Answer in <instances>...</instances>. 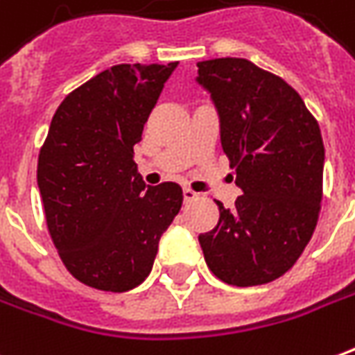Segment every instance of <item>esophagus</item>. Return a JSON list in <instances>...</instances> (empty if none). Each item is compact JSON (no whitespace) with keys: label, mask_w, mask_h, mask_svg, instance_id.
I'll return each instance as SVG.
<instances>
[{"label":"esophagus","mask_w":355,"mask_h":355,"mask_svg":"<svg viewBox=\"0 0 355 355\" xmlns=\"http://www.w3.org/2000/svg\"><path fill=\"white\" fill-rule=\"evenodd\" d=\"M182 196H184V202H194V200H198L200 198V194L198 192H194V190H190V188H184L182 190Z\"/></svg>","instance_id":"34e87169"}]
</instances>
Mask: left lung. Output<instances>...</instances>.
Wrapping results in <instances>:
<instances>
[{
	"label": "left lung",
	"mask_w": 355,
	"mask_h": 355,
	"mask_svg": "<svg viewBox=\"0 0 355 355\" xmlns=\"http://www.w3.org/2000/svg\"><path fill=\"white\" fill-rule=\"evenodd\" d=\"M211 94L220 146L242 188L232 209L200 234L205 263L232 286L282 277L311 240L323 198L324 146L315 117L281 76L248 59L198 63Z\"/></svg>",
	"instance_id": "1"
}]
</instances>
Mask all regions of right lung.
<instances>
[{
  "instance_id": "add662e5",
  "label": "right lung",
  "mask_w": 355,
  "mask_h": 355,
  "mask_svg": "<svg viewBox=\"0 0 355 355\" xmlns=\"http://www.w3.org/2000/svg\"><path fill=\"white\" fill-rule=\"evenodd\" d=\"M177 65L111 67L71 92L51 119L40 196L61 261L86 286L126 292L144 282L180 211L182 188H146L135 163V144Z\"/></svg>"
}]
</instances>
